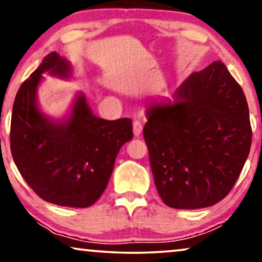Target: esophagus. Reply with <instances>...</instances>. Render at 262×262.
Segmentation results:
<instances>
[{"mask_svg":"<svg viewBox=\"0 0 262 262\" xmlns=\"http://www.w3.org/2000/svg\"><path fill=\"white\" fill-rule=\"evenodd\" d=\"M142 131H143L142 121H139V120L134 121V134H135V136H139L142 134Z\"/></svg>","mask_w":262,"mask_h":262,"instance_id":"34e87169","label":"esophagus"}]
</instances>
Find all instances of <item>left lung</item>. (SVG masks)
Masks as SVG:
<instances>
[{
    "label": "left lung",
    "instance_id": "obj_1",
    "mask_svg": "<svg viewBox=\"0 0 262 262\" xmlns=\"http://www.w3.org/2000/svg\"><path fill=\"white\" fill-rule=\"evenodd\" d=\"M174 98L151 103L143 128L157 192L174 209L212 206L229 194L249 155L245 93L216 60L193 73Z\"/></svg>",
    "mask_w": 262,
    "mask_h": 262
}]
</instances>
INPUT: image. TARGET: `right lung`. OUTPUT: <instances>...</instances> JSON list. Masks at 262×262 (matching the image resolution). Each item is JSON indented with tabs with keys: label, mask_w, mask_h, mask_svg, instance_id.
<instances>
[{
	"label": "right lung",
	"mask_w": 262,
	"mask_h": 262,
	"mask_svg": "<svg viewBox=\"0 0 262 262\" xmlns=\"http://www.w3.org/2000/svg\"><path fill=\"white\" fill-rule=\"evenodd\" d=\"M70 69L66 58L51 52L21 84L13 105L10 150L20 174L41 199L82 209L101 196L118 152L134 132L128 118L95 117L83 94L77 95L67 120L44 116L37 105L41 75L50 71L67 78Z\"/></svg>",
	"instance_id": "obj_1"
}]
</instances>
